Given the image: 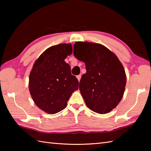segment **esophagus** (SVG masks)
<instances>
[{"instance_id": "1", "label": "esophagus", "mask_w": 151, "mask_h": 151, "mask_svg": "<svg viewBox=\"0 0 151 151\" xmlns=\"http://www.w3.org/2000/svg\"><path fill=\"white\" fill-rule=\"evenodd\" d=\"M76 78H77V79H78V82L81 81V75H78V76H76Z\"/></svg>"}]
</instances>
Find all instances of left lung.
Segmentation results:
<instances>
[{
    "mask_svg": "<svg viewBox=\"0 0 151 151\" xmlns=\"http://www.w3.org/2000/svg\"><path fill=\"white\" fill-rule=\"evenodd\" d=\"M73 54L86 65L79 89L86 106L97 114L110 112L124 92L127 76L123 64L114 52L99 43L76 42Z\"/></svg>",
    "mask_w": 151,
    "mask_h": 151,
    "instance_id": "8db88e82",
    "label": "left lung"
}]
</instances>
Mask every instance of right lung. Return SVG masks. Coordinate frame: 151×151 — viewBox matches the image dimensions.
<instances>
[{"label":"right lung","mask_w":151,"mask_h":151,"mask_svg":"<svg viewBox=\"0 0 151 151\" xmlns=\"http://www.w3.org/2000/svg\"><path fill=\"white\" fill-rule=\"evenodd\" d=\"M73 52L70 43L48 48L34 63L28 88L34 103L47 114H54L67 106L73 93L78 89V81L71 75L65 62Z\"/></svg>","instance_id":"right-lung-1"}]
</instances>
